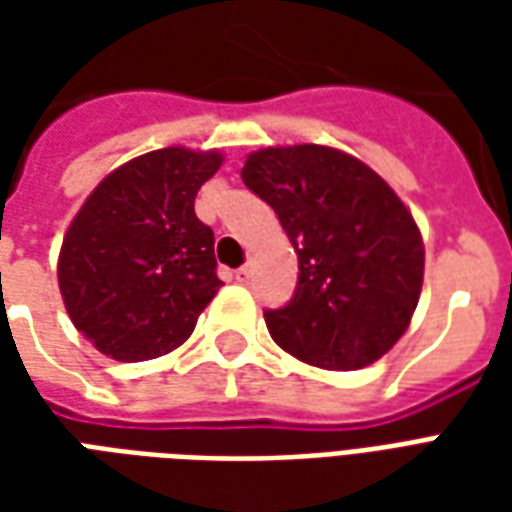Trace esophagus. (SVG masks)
<instances>
[{
    "mask_svg": "<svg viewBox=\"0 0 512 512\" xmlns=\"http://www.w3.org/2000/svg\"><path fill=\"white\" fill-rule=\"evenodd\" d=\"M235 279L241 282V285H246L249 279H252V266H241L238 271H235Z\"/></svg>",
    "mask_w": 512,
    "mask_h": 512,
    "instance_id": "esophagus-1",
    "label": "esophagus"
}]
</instances>
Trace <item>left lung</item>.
<instances>
[{
  "label": "left lung",
  "instance_id": "left-lung-1",
  "mask_svg": "<svg viewBox=\"0 0 512 512\" xmlns=\"http://www.w3.org/2000/svg\"><path fill=\"white\" fill-rule=\"evenodd\" d=\"M241 180L299 255L293 299L263 312L274 343L323 370L373 365L403 337L422 290L425 249L406 205L359 158L323 145L257 150Z\"/></svg>",
  "mask_w": 512,
  "mask_h": 512
}]
</instances>
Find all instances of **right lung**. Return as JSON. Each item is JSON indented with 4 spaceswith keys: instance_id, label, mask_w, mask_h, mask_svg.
Returning <instances> with one entry per match:
<instances>
[{
    "instance_id": "right-lung-1",
    "label": "right lung",
    "mask_w": 512,
    "mask_h": 512,
    "mask_svg": "<svg viewBox=\"0 0 512 512\" xmlns=\"http://www.w3.org/2000/svg\"><path fill=\"white\" fill-rule=\"evenodd\" d=\"M222 156L164 147L106 175L65 233L60 293L73 326L117 362H145L189 340L222 288L213 230L194 197Z\"/></svg>"
}]
</instances>
